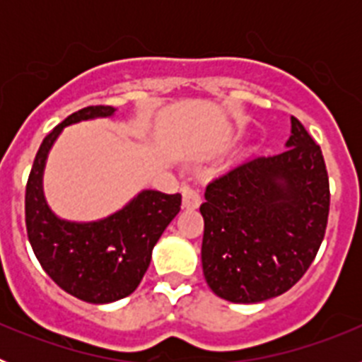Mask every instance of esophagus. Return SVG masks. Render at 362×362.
I'll return each instance as SVG.
<instances>
[{
  "mask_svg": "<svg viewBox=\"0 0 362 362\" xmlns=\"http://www.w3.org/2000/svg\"><path fill=\"white\" fill-rule=\"evenodd\" d=\"M201 204V196L199 192L194 190L190 187L183 188V209L187 210H196Z\"/></svg>",
  "mask_w": 362,
  "mask_h": 362,
  "instance_id": "1",
  "label": "esophagus"
}]
</instances>
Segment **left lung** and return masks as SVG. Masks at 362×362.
<instances>
[{
    "instance_id": "8db88e82",
    "label": "left lung",
    "mask_w": 362,
    "mask_h": 362,
    "mask_svg": "<svg viewBox=\"0 0 362 362\" xmlns=\"http://www.w3.org/2000/svg\"><path fill=\"white\" fill-rule=\"evenodd\" d=\"M286 150L212 179L199 212L201 263L210 290L230 303H261L305 276L325 238L330 187L325 159L292 116Z\"/></svg>"
}]
</instances>
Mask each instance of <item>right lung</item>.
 <instances>
[{"mask_svg":"<svg viewBox=\"0 0 362 362\" xmlns=\"http://www.w3.org/2000/svg\"><path fill=\"white\" fill-rule=\"evenodd\" d=\"M114 112L103 105L86 107L57 124L37 150L25 194L28 241L40 264L59 288L92 305L119 300L139 286L153 246L181 210V194L141 190L123 209L98 221H66L52 212L43 192L50 148L65 127Z\"/></svg>","mask_w":362,"mask_h":362,"instance_id":"1","label":"right lung"}]
</instances>
